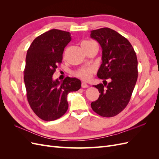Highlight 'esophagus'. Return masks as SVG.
Listing matches in <instances>:
<instances>
[{"label":"esophagus","mask_w":159,"mask_h":159,"mask_svg":"<svg viewBox=\"0 0 159 159\" xmlns=\"http://www.w3.org/2000/svg\"><path fill=\"white\" fill-rule=\"evenodd\" d=\"M88 87H89V85H88V84H86L85 82L81 83V88H87Z\"/></svg>","instance_id":"obj_1"}]
</instances>
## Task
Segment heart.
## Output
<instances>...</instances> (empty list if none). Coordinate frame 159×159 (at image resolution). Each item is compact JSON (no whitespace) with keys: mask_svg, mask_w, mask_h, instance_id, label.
I'll use <instances>...</instances> for the list:
<instances>
[{"mask_svg":"<svg viewBox=\"0 0 159 159\" xmlns=\"http://www.w3.org/2000/svg\"><path fill=\"white\" fill-rule=\"evenodd\" d=\"M93 42H94L90 41V40L84 41L82 42L81 46L88 45L91 44V43H93ZM93 72H94V68L93 67H86V68H83L77 71L75 73V76L78 77V78L84 80H88L91 78Z\"/></svg>","mask_w":159,"mask_h":159,"instance_id":"heart-1","label":"heart"}]
</instances>
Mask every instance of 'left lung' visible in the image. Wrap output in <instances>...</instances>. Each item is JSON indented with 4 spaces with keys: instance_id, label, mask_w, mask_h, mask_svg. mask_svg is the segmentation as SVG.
<instances>
[{
    "instance_id": "obj_1",
    "label": "left lung",
    "mask_w": 159,
    "mask_h": 159,
    "mask_svg": "<svg viewBox=\"0 0 159 159\" xmlns=\"http://www.w3.org/2000/svg\"><path fill=\"white\" fill-rule=\"evenodd\" d=\"M90 36L102 47V64L98 77L104 80L103 84L93 85L100 95L91 106L101 116L113 117L126 107L135 86L138 77L136 53L127 38L111 28L91 30ZM107 79L110 80L108 84L105 80Z\"/></svg>"
}]
</instances>
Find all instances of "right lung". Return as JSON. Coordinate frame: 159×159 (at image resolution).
Returning a JSON list of instances; mask_svg holds the SVG:
<instances>
[{"label": "right lung", "mask_w": 159, "mask_h": 159, "mask_svg": "<svg viewBox=\"0 0 159 159\" xmlns=\"http://www.w3.org/2000/svg\"><path fill=\"white\" fill-rule=\"evenodd\" d=\"M71 40L69 32L52 29L36 38L27 51L24 71L27 99L33 111L44 121L64 115L68 109L67 95L81 88V81L75 78L67 77L61 81L52 78Z\"/></svg>", "instance_id": "1"}]
</instances>
